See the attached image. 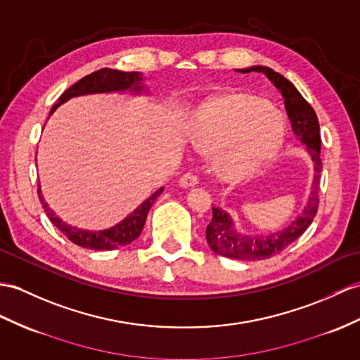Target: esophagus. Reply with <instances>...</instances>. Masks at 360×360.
<instances>
[{
    "label": "esophagus",
    "instance_id": "obj_1",
    "mask_svg": "<svg viewBox=\"0 0 360 360\" xmlns=\"http://www.w3.org/2000/svg\"><path fill=\"white\" fill-rule=\"evenodd\" d=\"M179 183H180L181 188H194L198 183V179L192 174H185V175H181V179L179 180Z\"/></svg>",
    "mask_w": 360,
    "mask_h": 360
}]
</instances>
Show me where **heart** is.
Here are the masks:
<instances>
[{
	"instance_id": "1",
	"label": "heart",
	"mask_w": 360,
	"mask_h": 360,
	"mask_svg": "<svg viewBox=\"0 0 360 360\" xmlns=\"http://www.w3.org/2000/svg\"><path fill=\"white\" fill-rule=\"evenodd\" d=\"M285 125L259 96L227 93L192 112L189 140L198 153L217 154V172L227 181L255 175L284 142Z\"/></svg>"
}]
</instances>
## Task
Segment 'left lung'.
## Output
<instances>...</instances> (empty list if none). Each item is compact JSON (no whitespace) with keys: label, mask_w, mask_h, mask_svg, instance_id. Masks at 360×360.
<instances>
[{"label":"left lung","mask_w":360,"mask_h":360,"mask_svg":"<svg viewBox=\"0 0 360 360\" xmlns=\"http://www.w3.org/2000/svg\"><path fill=\"white\" fill-rule=\"evenodd\" d=\"M235 72H257L266 75L269 81L276 86V90L281 91L293 133L296 139L305 146L307 153L310 154L314 169L311 192L309 200H307V205L304 206V210L296 217V220L278 232L269 235L243 233L236 229L232 217L226 210L212 206V220L206 227V241L209 248L218 253V255L226 258L240 261H258L278 255V253H281L284 249L290 246L295 240L300 238L307 231V227L311 224L314 215L318 212V191L322 171L321 133L316 112H314L311 105L302 98V94L296 90V86L287 77L276 73L270 67L262 65H252L249 68L235 70Z\"/></svg>","instance_id":"left-lung-1"}]
</instances>
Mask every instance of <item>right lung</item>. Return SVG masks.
Segmentation results:
<instances>
[{
    "mask_svg": "<svg viewBox=\"0 0 360 360\" xmlns=\"http://www.w3.org/2000/svg\"><path fill=\"white\" fill-rule=\"evenodd\" d=\"M133 93V94H148L146 85L143 84V75L139 72H119V70L111 68H102L98 70L89 76L82 77L81 81L73 84L68 90H65L60 98L58 99V103L53 105V108L50 111V116L56 111L59 105L70 101L72 98H77V96L85 94H102V93ZM163 192V186L157 189L151 197H148L142 205H139L133 212L127 215L124 220L114 224L112 227L103 231H86L68 224L60 220V218L50 209L49 203L42 197L41 185L38 188V197L41 205L46 210L50 221L53 223L58 229L63 232L67 238L77 244V246L90 249V250H112L127 244L133 243L137 236L142 232L148 212H150L151 206Z\"/></svg>",
    "mask_w": 360,
    "mask_h": 360,
    "instance_id": "add662e5",
    "label": "right lung"
}]
</instances>
